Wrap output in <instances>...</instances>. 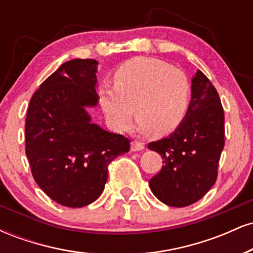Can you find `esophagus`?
<instances>
[{"instance_id": "34e87169", "label": "esophagus", "mask_w": 253, "mask_h": 253, "mask_svg": "<svg viewBox=\"0 0 253 253\" xmlns=\"http://www.w3.org/2000/svg\"><path fill=\"white\" fill-rule=\"evenodd\" d=\"M144 149H145V145L143 143H140V141H133V143L130 144V150L134 151V152L143 151Z\"/></svg>"}]
</instances>
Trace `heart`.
Masks as SVG:
<instances>
[{
  "label": "heart",
  "instance_id": "1",
  "mask_svg": "<svg viewBox=\"0 0 253 253\" xmlns=\"http://www.w3.org/2000/svg\"><path fill=\"white\" fill-rule=\"evenodd\" d=\"M114 86L102 85L98 98L107 120L117 130L129 127L133 114L141 133L168 134L187 114L190 83L187 75L157 58L135 57L115 70ZM135 107H133L132 106Z\"/></svg>",
  "mask_w": 253,
  "mask_h": 253
}]
</instances>
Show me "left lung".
I'll use <instances>...</instances> for the list:
<instances>
[{"label": "left lung", "mask_w": 253, "mask_h": 253, "mask_svg": "<svg viewBox=\"0 0 253 253\" xmlns=\"http://www.w3.org/2000/svg\"><path fill=\"white\" fill-rule=\"evenodd\" d=\"M223 123L219 94L197 70L191 78V100L183 121L169 136L149 144L164 163L149 182L159 201L171 207H187L213 187L225 145Z\"/></svg>", "instance_id": "obj_1"}]
</instances>
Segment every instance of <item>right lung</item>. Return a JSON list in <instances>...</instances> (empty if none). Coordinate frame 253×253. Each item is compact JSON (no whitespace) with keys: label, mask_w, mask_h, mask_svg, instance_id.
<instances>
[{"label":"right lung","mask_w":253,"mask_h":253,"mask_svg":"<svg viewBox=\"0 0 253 253\" xmlns=\"http://www.w3.org/2000/svg\"><path fill=\"white\" fill-rule=\"evenodd\" d=\"M95 59H72L46 78L31 98L26 118V155L40 189L65 207L100 197L113 159L129 140L91 121L98 103Z\"/></svg>","instance_id":"right-lung-1"}]
</instances>
